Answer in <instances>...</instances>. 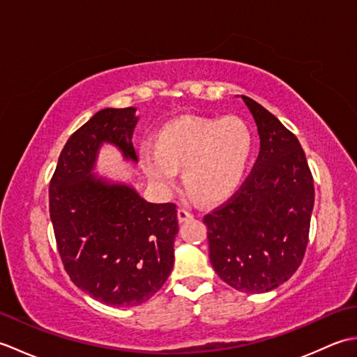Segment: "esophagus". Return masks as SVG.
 I'll return each mask as SVG.
<instances>
[{
	"instance_id": "esophagus-1",
	"label": "esophagus",
	"mask_w": 357,
	"mask_h": 357,
	"mask_svg": "<svg viewBox=\"0 0 357 357\" xmlns=\"http://www.w3.org/2000/svg\"><path fill=\"white\" fill-rule=\"evenodd\" d=\"M178 219H179V222L190 221V219H193V213H192V211L185 210V208H179L178 210Z\"/></svg>"
}]
</instances>
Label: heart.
I'll list each match as a JSON object with an SVG mask.
<instances>
[{"label":"heart","mask_w":357,"mask_h":357,"mask_svg":"<svg viewBox=\"0 0 357 357\" xmlns=\"http://www.w3.org/2000/svg\"><path fill=\"white\" fill-rule=\"evenodd\" d=\"M253 153V135L238 116L173 119L158 132L156 144L139 149L150 184L167 195L184 169L188 192L204 202H218L238 190Z\"/></svg>","instance_id":"heart-1"}]
</instances>
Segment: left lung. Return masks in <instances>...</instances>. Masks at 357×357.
<instances>
[{"instance_id": "obj_1", "label": "left lung", "mask_w": 357, "mask_h": 357, "mask_svg": "<svg viewBox=\"0 0 357 357\" xmlns=\"http://www.w3.org/2000/svg\"><path fill=\"white\" fill-rule=\"evenodd\" d=\"M259 156L241 190L204 218L218 276L244 293L284 284L304 259L314 206L313 176L298 138L252 98Z\"/></svg>"}]
</instances>
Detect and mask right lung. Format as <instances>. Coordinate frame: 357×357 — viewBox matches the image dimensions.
<instances>
[{
    "mask_svg": "<svg viewBox=\"0 0 357 357\" xmlns=\"http://www.w3.org/2000/svg\"><path fill=\"white\" fill-rule=\"evenodd\" d=\"M135 107L102 109L75 132L50 181V219L72 282L113 307L149 301L170 276L178 210L147 202L124 181L96 173L104 146L138 164Z\"/></svg>",
    "mask_w": 357,
    "mask_h": 357,
    "instance_id": "obj_1",
    "label": "right lung"
}]
</instances>
